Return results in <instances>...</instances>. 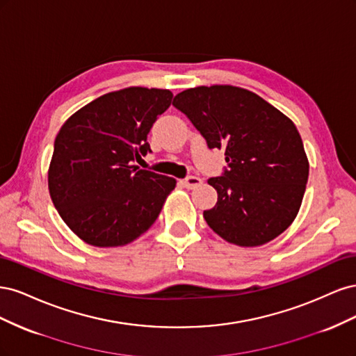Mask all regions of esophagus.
<instances>
[{"label":"esophagus","instance_id":"1","mask_svg":"<svg viewBox=\"0 0 356 356\" xmlns=\"http://www.w3.org/2000/svg\"><path fill=\"white\" fill-rule=\"evenodd\" d=\"M181 184L188 190H193V188H196L202 184V179L199 177H187L186 179L181 181Z\"/></svg>","mask_w":356,"mask_h":356}]
</instances>
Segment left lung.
I'll use <instances>...</instances> for the list:
<instances>
[{"label":"left lung","mask_w":356,"mask_h":356,"mask_svg":"<svg viewBox=\"0 0 356 356\" xmlns=\"http://www.w3.org/2000/svg\"><path fill=\"white\" fill-rule=\"evenodd\" d=\"M209 148H224L227 168L209 178L218 193L203 211L224 241L260 246L297 217L309 178V160L296 124L254 92L229 84L199 86L175 96Z\"/></svg>","instance_id":"8db88e82"}]
</instances>
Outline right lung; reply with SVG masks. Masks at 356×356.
<instances>
[{"label":"right lung","mask_w":356,"mask_h":356,"mask_svg":"<svg viewBox=\"0 0 356 356\" xmlns=\"http://www.w3.org/2000/svg\"><path fill=\"white\" fill-rule=\"evenodd\" d=\"M172 98L168 89L138 86L110 92L60 127L49 191L60 218L86 243L123 246L157 220L177 181L134 163L152 152L147 135Z\"/></svg>","instance_id":"1"}]
</instances>
